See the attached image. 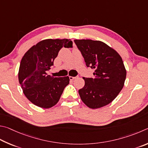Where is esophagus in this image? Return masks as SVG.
<instances>
[{
    "label": "esophagus",
    "instance_id": "1",
    "mask_svg": "<svg viewBox=\"0 0 148 148\" xmlns=\"http://www.w3.org/2000/svg\"><path fill=\"white\" fill-rule=\"evenodd\" d=\"M75 79H77V77H71V76L69 77V79L71 80V81H72V80Z\"/></svg>",
    "mask_w": 148,
    "mask_h": 148
}]
</instances>
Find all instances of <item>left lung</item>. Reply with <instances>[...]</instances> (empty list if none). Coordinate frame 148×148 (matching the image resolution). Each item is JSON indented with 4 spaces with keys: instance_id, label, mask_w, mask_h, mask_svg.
<instances>
[{
    "instance_id": "1",
    "label": "left lung",
    "mask_w": 148,
    "mask_h": 148,
    "mask_svg": "<svg viewBox=\"0 0 148 148\" xmlns=\"http://www.w3.org/2000/svg\"><path fill=\"white\" fill-rule=\"evenodd\" d=\"M87 67L94 69V79L83 77L84 86L79 90L87 107L98 108L109 104L123 88L126 70L114 49L100 41L75 40Z\"/></svg>"
}]
</instances>
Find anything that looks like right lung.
Instances as JSON below:
<instances>
[{
    "mask_svg": "<svg viewBox=\"0 0 148 148\" xmlns=\"http://www.w3.org/2000/svg\"><path fill=\"white\" fill-rule=\"evenodd\" d=\"M63 47L72 48V41L67 39L42 40L32 46L21 61L19 82L25 96L38 107L49 108L55 105L69 83V77L54 78L47 73Z\"/></svg>",
    "mask_w": 148,
    "mask_h": 148,
    "instance_id": "obj_1",
    "label": "right lung"
}]
</instances>
